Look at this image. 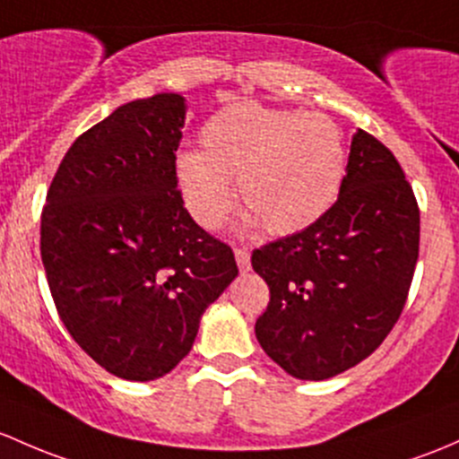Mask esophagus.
I'll use <instances>...</instances> for the list:
<instances>
[{
	"label": "esophagus",
	"mask_w": 459,
	"mask_h": 459,
	"mask_svg": "<svg viewBox=\"0 0 459 459\" xmlns=\"http://www.w3.org/2000/svg\"><path fill=\"white\" fill-rule=\"evenodd\" d=\"M235 259H238V266L242 273L250 268V253L246 248H235Z\"/></svg>",
	"instance_id": "1"
}]
</instances>
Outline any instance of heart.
I'll use <instances>...</instances> for the list:
<instances>
[{"label":"heart","instance_id":"1","mask_svg":"<svg viewBox=\"0 0 459 459\" xmlns=\"http://www.w3.org/2000/svg\"><path fill=\"white\" fill-rule=\"evenodd\" d=\"M200 152L176 158V180L193 220L215 230L233 211L238 182L244 229L266 224L286 238L315 226L345 182L343 132L323 114L235 103L211 116Z\"/></svg>","mask_w":459,"mask_h":459}]
</instances>
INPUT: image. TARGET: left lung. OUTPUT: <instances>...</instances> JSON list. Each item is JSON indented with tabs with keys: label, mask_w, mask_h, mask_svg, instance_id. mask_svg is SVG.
Masks as SVG:
<instances>
[{
	"label": "left lung",
	"mask_w": 459,
	"mask_h": 459,
	"mask_svg": "<svg viewBox=\"0 0 459 459\" xmlns=\"http://www.w3.org/2000/svg\"><path fill=\"white\" fill-rule=\"evenodd\" d=\"M420 246V209L394 153L354 134L343 189L310 229L253 250L268 283L255 323L264 351L299 380H325L376 350L403 312Z\"/></svg>",
	"instance_id": "obj_1"
}]
</instances>
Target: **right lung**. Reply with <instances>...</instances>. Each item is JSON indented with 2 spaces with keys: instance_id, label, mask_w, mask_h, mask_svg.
Here are the masks:
<instances>
[{
  "instance_id": "obj_1",
  "label": "right lung",
  "mask_w": 459,
  "mask_h": 459,
  "mask_svg": "<svg viewBox=\"0 0 459 459\" xmlns=\"http://www.w3.org/2000/svg\"><path fill=\"white\" fill-rule=\"evenodd\" d=\"M185 114L180 94L120 105L67 149L41 213L61 321L100 368L138 383L189 354L204 310L238 277L230 246L178 191Z\"/></svg>"
}]
</instances>
